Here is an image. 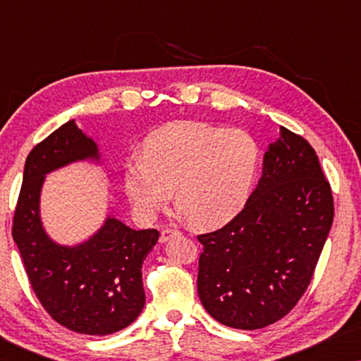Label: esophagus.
I'll return each mask as SVG.
<instances>
[{
	"label": "esophagus",
	"mask_w": 361,
	"mask_h": 361,
	"mask_svg": "<svg viewBox=\"0 0 361 361\" xmlns=\"http://www.w3.org/2000/svg\"><path fill=\"white\" fill-rule=\"evenodd\" d=\"M177 235H180V231H177V230H172V228H164L161 231V238H159V241L161 243H167V241H169L172 236H177Z\"/></svg>",
	"instance_id": "esophagus-1"
}]
</instances>
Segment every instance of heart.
Masks as SVG:
<instances>
[{"mask_svg": "<svg viewBox=\"0 0 361 361\" xmlns=\"http://www.w3.org/2000/svg\"><path fill=\"white\" fill-rule=\"evenodd\" d=\"M259 167V145L248 131L176 121L147 137L145 154L128 157L125 187L142 219H154L174 189L182 219L216 228L246 205Z\"/></svg>", "mask_w": 361, "mask_h": 361, "instance_id": "b5f03b06", "label": "heart"}]
</instances>
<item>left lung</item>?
<instances>
[{
  "label": "left lung",
  "instance_id": "8db88e82",
  "mask_svg": "<svg viewBox=\"0 0 361 361\" xmlns=\"http://www.w3.org/2000/svg\"><path fill=\"white\" fill-rule=\"evenodd\" d=\"M332 221V190L317 154L281 126L243 210L199 236L202 305L220 324L241 330L283 319L307 289Z\"/></svg>",
  "mask_w": 361,
  "mask_h": 361
}]
</instances>
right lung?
<instances>
[{
	"instance_id": "add662e5",
	"label": "right lung",
	"mask_w": 361,
	"mask_h": 361,
	"mask_svg": "<svg viewBox=\"0 0 361 361\" xmlns=\"http://www.w3.org/2000/svg\"><path fill=\"white\" fill-rule=\"evenodd\" d=\"M80 161L103 164L98 145L75 120L34 146L24 164L13 238L34 293L56 322L78 334L110 335L145 307L141 268L159 231L133 230L110 214L87 240L57 243L41 219L42 185L47 174Z\"/></svg>"
}]
</instances>
